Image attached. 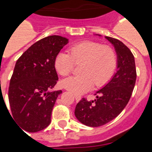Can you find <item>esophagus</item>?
Listing matches in <instances>:
<instances>
[{"label": "esophagus", "mask_w": 152, "mask_h": 152, "mask_svg": "<svg viewBox=\"0 0 152 152\" xmlns=\"http://www.w3.org/2000/svg\"><path fill=\"white\" fill-rule=\"evenodd\" d=\"M74 96H75V99H76V102H79L81 99V96H79V95H74Z\"/></svg>", "instance_id": "esophagus-1"}]
</instances>
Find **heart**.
Returning <instances> with one entry per match:
<instances>
[{"instance_id": "b5f03b06", "label": "heart", "mask_w": 152, "mask_h": 152, "mask_svg": "<svg viewBox=\"0 0 152 152\" xmlns=\"http://www.w3.org/2000/svg\"><path fill=\"white\" fill-rule=\"evenodd\" d=\"M71 54L61 52L56 56L55 68L62 76L72 72L75 63L81 64L80 76H70L62 81L64 88L74 94L80 95L91 90L94 84L101 86L114 73L117 59L109 46L94 41H84L71 48Z\"/></svg>"}]
</instances>
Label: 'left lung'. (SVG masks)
<instances>
[{
  "label": "left lung",
  "mask_w": 152,
  "mask_h": 152,
  "mask_svg": "<svg viewBox=\"0 0 152 152\" xmlns=\"http://www.w3.org/2000/svg\"><path fill=\"white\" fill-rule=\"evenodd\" d=\"M105 38L113 45L116 53L117 71L96 91L99 94L96 99L88 101L83 98L76 104V119L88 127H99L118 116L129 101L136 80L135 58L130 49L117 39Z\"/></svg>",
  "instance_id": "1"
}]
</instances>
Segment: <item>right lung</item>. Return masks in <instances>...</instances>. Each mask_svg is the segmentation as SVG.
Segmentation results:
<instances>
[{
    "instance_id": "1",
    "label": "right lung",
    "mask_w": 152,
    "mask_h": 152,
    "mask_svg": "<svg viewBox=\"0 0 152 152\" xmlns=\"http://www.w3.org/2000/svg\"><path fill=\"white\" fill-rule=\"evenodd\" d=\"M68 43V38L56 35L43 38L15 64L9 88L12 118L28 132H37L50 124L54 104L62 93L52 90L58 81L55 59Z\"/></svg>"
}]
</instances>
